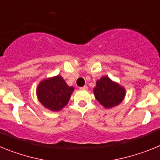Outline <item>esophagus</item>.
<instances>
[{
    "label": "esophagus",
    "mask_w": 160,
    "mask_h": 160,
    "mask_svg": "<svg viewBox=\"0 0 160 160\" xmlns=\"http://www.w3.org/2000/svg\"><path fill=\"white\" fill-rule=\"evenodd\" d=\"M87 89H88L87 86H84V87H80V90H87Z\"/></svg>",
    "instance_id": "obj_1"
}]
</instances>
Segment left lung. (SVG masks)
<instances>
[{
  "label": "left lung",
  "instance_id": "left-lung-1",
  "mask_svg": "<svg viewBox=\"0 0 160 160\" xmlns=\"http://www.w3.org/2000/svg\"><path fill=\"white\" fill-rule=\"evenodd\" d=\"M93 91L96 100L107 109L119 105L126 95L125 88L107 76H102L97 80Z\"/></svg>",
  "mask_w": 160,
  "mask_h": 160
}]
</instances>
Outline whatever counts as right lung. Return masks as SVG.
I'll use <instances>...</instances> for the list:
<instances>
[{
	"label": "right lung",
	"mask_w": 160,
	"mask_h": 160,
	"mask_svg": "<svg viewBox=\"0 0 160 160\" xmlns=\"http://www.w3.org/2000/svg\"><path fill=\"white\" fill-rule=\"evenodd\" d=\"M73 87H69L60 75L47 78L40 82L37 87L38 101L45 108L59 111L67 105L73 93Z\"/></svg>",
	"instance_id": "1"
}]
</instances>
